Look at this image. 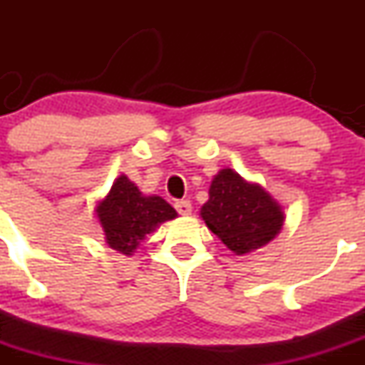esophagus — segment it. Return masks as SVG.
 Wrapping results in <instances>:
<instances>
[{"label": "esophagus", "mask_w": 365, "mask_h": 365, "mask_svg": "<svg viewBox=\"0 0 365 365\" xmlns=\"http://www.w3.org/2000/svg\"><path fill=\"white\" fill-rule=\"evenodd\" d=\"M175 208L180 215H190V212H192V205H190V201H187V200L176 201Z\"/></svg>", "instance_id": "obj_1"}]
</instances>
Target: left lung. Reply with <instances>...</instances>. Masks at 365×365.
<instances>
[{
	"mask_svg": "<svg viewBox=\"0 0 365 365\" xmlns=\"http://www.w3.org/2000/svg\"><path fill=\"white\" fill-rule=\"evenodd\" d=\"M201 217L235 254H249L274 240L284 224L282 206L257 183L233 169H220L212 180Z\"/></svg>",
	"mask_w": 365,
	"mask_h": 365,
	"instance_id": "8db88e82",
	"label": "left lung"
}]
</instances>
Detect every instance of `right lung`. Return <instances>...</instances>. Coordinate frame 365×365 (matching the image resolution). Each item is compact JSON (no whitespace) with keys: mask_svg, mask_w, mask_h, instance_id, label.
Segmentation results:
<instances>
[{"mask_svg":"<svg viewBox=\"0 0 365 365\" xmlns=\"http://www.w3.org/2000/svg\"><path fill=\"white\" fill-rule=\"evenodd\" d=\"M178 215L159 196H143L125 175L118 176L108 196L97 205L106 242L114 251L130 256L157 226Z\"/></svg>","mask_w":365,"mask_h":365,"instance_id":"1","label":"right lung"}]
</instances>
